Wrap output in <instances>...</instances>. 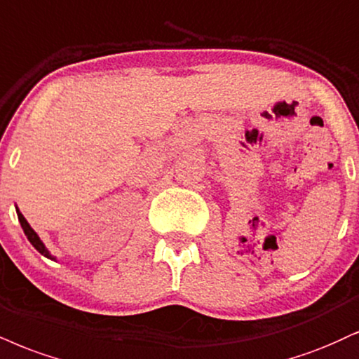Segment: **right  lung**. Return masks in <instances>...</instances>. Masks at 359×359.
<instances>
[{
    "instance_id": "right-lung-1",
    "label": "right lung",
    "mask_w": 359,
    "mask_h": 359,
    "mask_svg": "<svg viewBox=\"0 0 359 359\" xmlns=\"http://www.w3.org/2000/svg\"><path fill=\"white\" fill-rule=\"evenodd\" d=\"M16 214H18V221H20V224H21V227H23V231H25V236L28 237V241H29V243H32L33 248L36 249L38 252L41 254V256H45V257H48V259H53V261H55V257L51 256V254H50V250L45 248V244L41 243V239H40V237H38L36 232L33 231L32 226H29L27 219L23 217V214H21L18 209H16Z\"/></svg>"
}]
</instances>
